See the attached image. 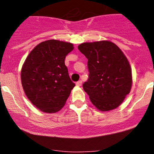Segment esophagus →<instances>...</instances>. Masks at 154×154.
<instances>
[{
  "label": "esophagus",
  "mask_w": 154,
  "mask_h": 154,
  "mask_svg": "<svg viewBox=\"0 0 154 154\" xmlns=\"http://www.w3.org/2000/svg\"><path fill=\"white\" fill-rule=\"evenodd\" d=\"M76 85L78 86V87H80V86L82 85V81H81V80H79L78 82H76Z\"/></svg>",
  "instance_id": "34e87169"
}]
</instances>
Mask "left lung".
Masks as SVG:
<instances>
[{"mask_svg": "<svg viewBox=\"0 0 154 154\" xmlns=\"http://www.w3.org/2000/svg\"><path fill=\"white\" fill-rule=\"evenodd\" d=\"M78 49L87 58L89 78L83 89L91 103L101 111L117 108L132 88V69L116 44L108 40L83 43Z\"/></svg>", "mask_w": 154, "mask_h": 154, "instance_id": "obj_1", "label": "left lung"}]
</instances>
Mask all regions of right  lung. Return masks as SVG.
I'll return each mask as SVG.
<instances>
[{
	"label": "right lung",
	"instance_id": "obj_1",
	"mask_svg": "<svg viewBox=\"0 0 154 154\" xmlns=\"http://www.w3.org/2000/svg\"><path fill=\"white\" fill-rule=\"evenodd\" d=\"M73 44L49 40L36 45L23 63L21 80L27 98L38 109L56 113L62 109L75 84L64 63Z\"/></svg>",
	"mask_w": 154,
	"mask_h": 154
}]
</instances>
